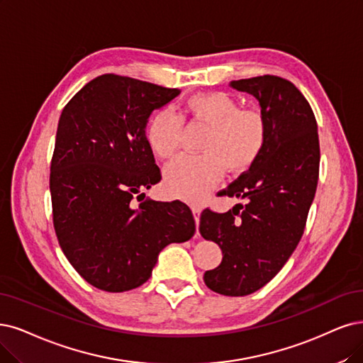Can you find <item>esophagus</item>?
<instances>
[{
    "label": "esophagus",
    "instance_id": "esophagus-1",
    "mask_svg": "<svg viewBox=\"0 0 363 363\" xmlns=\"http://www.w3.org/2000/svg\"><path fill=\"white\" fill-rule=\"evenodd\" d=\"M193 211V216H194V220H196V227H197V235H199V223H200V212H202V208L200 206H193L191 208Z\"/></svg>",
    "mask_w": 363,
    "mask_h": 363
}]
</instances>
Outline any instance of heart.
<instances>
[{"label":"heart","mask_w":363,"mask_h":363,"mask_svg":"<svg viewBox=\"0 0 363 363\" xmlns=\"http://www.w3.org/2000/svg\"><path fill=\"white\" fill-rule=\"evenodd\" d=\"M185 113L208 125L199 155H181L164 170L169 193L189 202H200L221 178L223 170L242 173L262 157L269 127L266 116L256 109H240V104L225 92L191 96ZM182 118L163 109L157 112L146 128V140L158 158H170L181 146Z\"/></svg>","instance_id":"1"}]
</instances>
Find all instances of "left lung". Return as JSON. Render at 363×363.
<instances>
[{
	"label": "left lung",
	"instance_id": "1",
	"mask_svg": "<svg viewBox=\"0 0 363 363\" xmlns=\"http://www.w3.org/2000/svg\"><path fill=\"white\" fill-rule=\"evenodd\" d=\"M230 86L259 100L269 138L257 163L223 190L247 203L224 213L205 209L199 229L223 251L205 284L224 296H247L269 283L299 244L317 190L320 145L311 106L290 80L264 74Z\"/></svg>",
	"mask_w": 363,
	"mask_h": 363
}]
</instances>
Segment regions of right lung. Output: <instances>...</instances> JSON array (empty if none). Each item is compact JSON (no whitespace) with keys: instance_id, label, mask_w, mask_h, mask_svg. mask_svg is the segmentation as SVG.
<instances>
[{"instance_id":"add662e5","label":"right lung","mask_w":363,"mask_h":363,"mask_svg":"<svg viewBox=\"0 0 363 363\" xmlns=\"http://www.w3.org/2000/svg\"><path fill=\"white\" fill-rule=\"evenodd\" d=\"M179 92L111 73L92 79L62 109L50 161L53 227L67 260L100 290L142 286L160 251L196 232L190 208L178 200L131 203L161 179L147 118Z\"/></svg>"}]
</instances>
